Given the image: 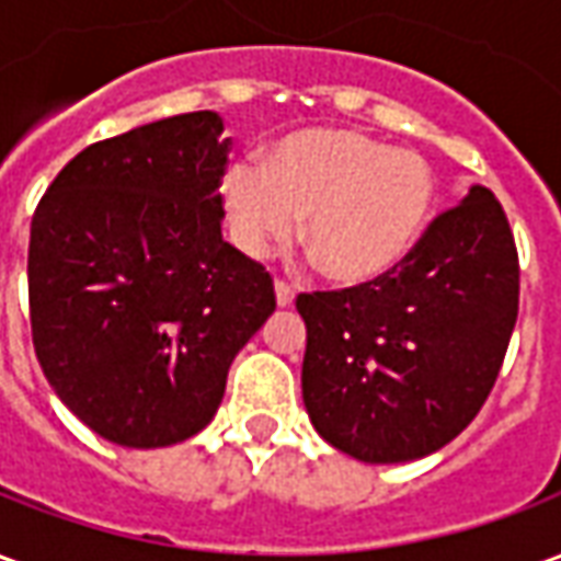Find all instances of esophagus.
Here are the masks:
<instances>
[{
    "label": "esophagus",
    "instance_id": "esophagus-1",
    "mask_svg": "<svg viewBox=\"0 0 561 561\" xmlns=\"http://www.w3.org/2000/svg\"><path fill=\"white\" fill-rule=\"evenodd\" d=\"M276 304L279 306L294 304V288L285 279H276Z\"/></svg>",
    "mask_w": 561,
    "mask_h": 561
}]
</instances>
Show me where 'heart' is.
Segmentation results:
<instances>
[{"instance_id": "heart-1", "label": "heart", "mask_w": 561, "mask_h": 561, "mask_svg": "<svg viewBox=\"0 0 561 561\" xmlns=\"http://www.w3.org/2000/svg\"><path fill=\"white\" fill-rule=\"evenodd\" d=\"M435 201L430 161L348 128H309L279 140L264 164L237 161L221 176L233 240L249 255L304 240L330 279L364 285L400 267Z\"/></svg>"}]
</instances>
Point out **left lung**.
Masks as SVG:
<instances>
[{"instance_id":"left-lung-1","label":"left lung","mask_w":561,"mask_h":561,"mask_svg":"<svg viewBox=\"0 0 561 561\" xmlns=\"http://www.w3.org/2000/svg\"><path fill=\"white\" fill-rule=\"evenodd\" d=\"M517 309L505 209L471 185L381 279L297 297L318 435L364 462H405L454 442L493 390Z\"/></svg>"}]
</instances>
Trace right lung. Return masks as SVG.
Segmentation results:
<instances>
[{
  "label": "right lung",
  "mask_w": 561,
  "mask_h": 561,
  "mask_svg": "<svg viewBox=\"0 0 561 561\" xmlns=\"http://www.w3.org/2000/svg\"><path fill=\"white\" fill-rule=\"evenodd\" d=\"M228 152L219 114L168 116L80 149L35 207L32 345L59 400L114 445L201 433L276 309L264 264L221 240Z\"/></svg>",
  "instance_id": "obj_1"
}]
</instances>
